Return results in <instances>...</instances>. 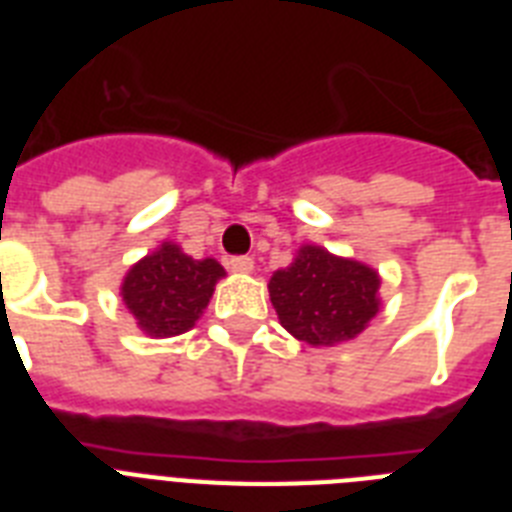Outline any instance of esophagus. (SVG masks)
I'll return each mask as SVG.
<instances>
[{
  "instance_id": "34e87169",
  "label": "esophagus",
  "mask_w": 512,
  "mask_h": 512,
  "mask_svg": "<svg viewBox=\"0 0 512 512\" xmlns=\"http://www.w3.org/2000/svg\"><path fill=\"white\" fill-rule=\"evenodd\" d=\"M228 268H231L233 273H252L255 271V260H252V257H231V260H228Z\"/></svg>"
}]
</instances>
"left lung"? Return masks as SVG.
I'll list each match as a JSON object with an SVG mask.
<instances>
[{
	"mask_svg": "<svg viewBox=\"0 0 512 512\" xmlns=\"http://www.w3.org/2000/svg\"><path fill=\"white\" fill-rule=\"evenodd\" d=\"M380 273L353 257L303 244L295 260L273 271L271 303L281 327L313 348L356 340L380 311Z\"/></svg>",
	"mask_w": 512,
	"mask_h": 512,
	"instance_id": "1",
	"label": "left lung"
}]
</instances>
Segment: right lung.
<instances>
[{"label":"right lung","instance_id":"add662e5","mask_svg":"<svg viewBox=\"0 0 512 512\" xmlns=\"http://www.w3.org/2000/svg\"><path fill=\"white\" fill-rule=\"evenodd\" d=\"M225 268L215 257L193 260L175 241H162L124 273L122 303L143 335L164 340L177 337L207 311L215 284Z\"/></svg>","mask_w":512,"mask_h":512}]
</instances>
